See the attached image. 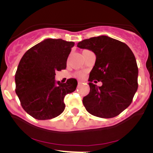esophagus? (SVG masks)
<instances>
[{
  "instance_id": "1",
  "label": "esophagus",
  "mask_w": 153,
  "mask_h": 153,
  "mask_svg": "<svg viewBox=\"0 0 153 153\" xmlns=\"http://www.w3.org/2000/svg\"><path fill=\"white\" fill-rule=\"evenodd\" d=\"M80 83H82V81L78 80V84H80Z\"/></svg>"
}]
</instances>
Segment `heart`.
Listing matches in <instances>:
<instances>
[{
  "instance_id": "1",
  "label": "heart",
  "mask_w": 153,
  "mask_h": 153,
  "mask_svg": "<svg viewBox=\"0 0 153 153\" xmlns=\"http://www.w3.org/2000/svg\"><path fill=\"white\" fill-rule=\"evenodd\" d=\"M77 76L79 78H83V76H84V74H83V73H78V74H77Z\"/></svg>"
}]
</instances>
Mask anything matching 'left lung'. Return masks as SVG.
<instances>
[{
	"instance_id": "8db88e82",
	"label": "left lung",
	"mask_w": 153,
	"mask_h": 153,
	"mask_svg": "<svg viewBox=\"0 0 153 153\" xmlns=\"http://www.w3.org/2000/svg\"><path fill=\"white\" fill-rule=\"evenodd\" d=\"M96 55L89 77L90 93L83 97L87 112L100 118L117 117L131 104L138 89V67L133 53L123 42L107 36L86 39L77 44ZM103 83L97 87L92 83Z\"/></svg>"
}]
</instances>
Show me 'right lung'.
<instances>
[{"mask_svg":"<svg viewBox=\"0 0 153 153\" xmlns=\"http://www.w3.org/2000/svg\"><path fill=\"white\" fill-rule=\"evenodd\" d=\"M74 42L46 39L28 50L21 58L15 74V92L23 109L39 120L53 119L65 109V96L75 91L77 81L55 80V72L67 67Z\"/></svg>","mask_w":153,"mask_h":153,"instance_id":"obj_1","label":"right lung"}]
</instances>
